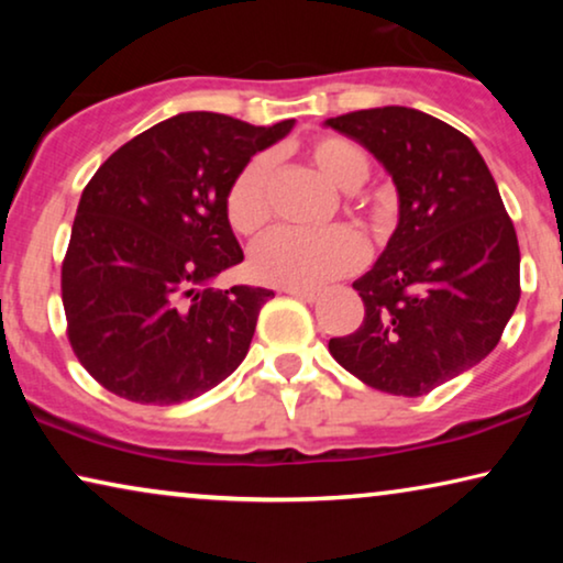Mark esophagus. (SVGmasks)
<instances>
[{
  "instance_id": "esophagus-1",
  "label": "esophagus",
  "mask_w": 563,
  "mask_h": 563,
  "mask_svg": "<svg viewBox=\"0 0 563 563\" xmlns=\"http://www.w3.org/2000/svg\"><path fill=\"white\" fill-rule=\"evenodd\" d=\"M284 291L291 297L302 299V302H318L320 299V289H310V287H287Z\"/></svg>"
}]
</instances>
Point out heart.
<instances>
[{
	"label": "heart",
	"instance_id": "obj_1",
	"mask_svg": "<svg viewBox=\"0 0 563 563\" xmlns=\"http://www.w3.org/2000/svg\"><path fill=\"white\" fill-rule=\"evenodd\" d=\"M307 156L314 168L345 191L358 189L372 174V158L349 137H318ZM228 220L241 235H256L272 220V158L253 156L230 184ZM364 235L351 225L325 230L279 228L251 253V272L272 287H320L364 266Z\"/></svg>",
	"mask_w": 563,
	"mask_h": 563
}]
</instances>
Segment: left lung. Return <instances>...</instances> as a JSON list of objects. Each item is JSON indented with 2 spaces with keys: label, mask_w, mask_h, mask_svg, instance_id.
Listing matches in <instances>:
<instances>
[{
  "label": "left lung",
  "mask_w": 563,
  "mask_h": 563,
  "mask_svg": "<svg viewBox=\"0 0 563 563\" xmlns=\"http://www.w3.org/2000/svg\"><path fill=\"white\" fill-rule=\"evenodd\" d=\"M387 168L399 222L353 289L356 333L330 338L345 372L389 395L420 397L487 358L520 299V249L487 164L456 128L412 107L325 120Z\"/></svg>",
  "instance_id": "8db88e82"
}]
</instances>
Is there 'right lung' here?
Here are the masks:
<instances>
[{"label":"right lung","instance_id":"obj_1","mask_svg":"<svg viewBox=\"0 0 563 563\" xmlns=\"http://www.w3.org/2000/svg\"><path fill=\"white\" fill-rule=\"evenodd\" d=\"M295 120L256 128L181 112L112 153L87 189L60 268L81 366L141 405H179L241 366L272 289H214L243 261L225 199L251 156Z\"/></svg>","mask_w":563,"mask_h":563}]
</instances>
